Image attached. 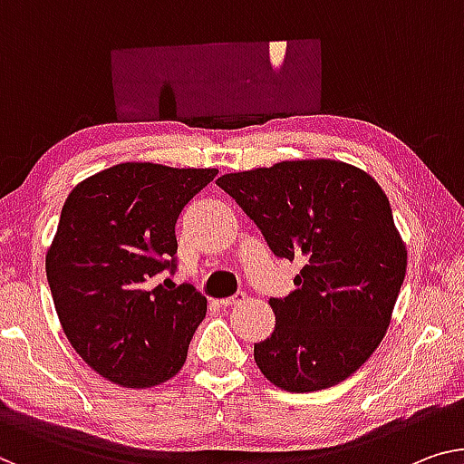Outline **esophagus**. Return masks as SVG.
Wrapping results in <instances>:
<instances>
[{
	"mask_svg": "<svg viewBox=\"0 0 464 464\" xmlns=\"http://www.w3.org/2000/svg\"><path fill=\"white\" fill-rule=\"evenodd\" d=\"M244 298H246V294H244V292H237V294L229 295V298L220 300V306H233V304H239Z\"/></svg>",
	"mask_w": 464,
	"mask_h": 464,
	"instance_id": "34e87169",
	"label": "esophagus"
}]
</instances>
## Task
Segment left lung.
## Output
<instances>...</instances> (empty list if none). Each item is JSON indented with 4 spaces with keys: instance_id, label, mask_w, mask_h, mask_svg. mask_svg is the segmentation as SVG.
<instances>
[{
    "instance_id": "1",
    "label": "left lung",
    "mask_w": 464,
    "mask_h": 464,
    "mask_svg": "<svg viewBox=\"0 0 464 464\" xmlns=\"http://www.w3.org/2000/svg\"><path fill=\"white\" fill-rule=\"evenodd\" d=\"M279 258L304 262L271 298L275 331L254 361L285 392H316L361 369L390 327L406 247L375 179L337 160H285L218 179Z\"/></svg>"
}]
</instances>
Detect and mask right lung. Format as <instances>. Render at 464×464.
I'll use <instances>...</instances> for the list:
<instances>
[{"label": "right lung", "mask_w": 464, "mask_h": 464, "mask_svg": "<svg viewBox=\"0 0 464 464\" xmlns=\"http://www.w3.org/2000/svg\"><path fill=\"white\" fill-rule=\"evenodd\" d=\"M217 169L124 162L81 181L66 198L45 256L55 313L77 354L122 387L175 377L206 298L156 283L177 268V218Z\"/></svg>", "instance_id": "right-lung-1"}]
</instances>
